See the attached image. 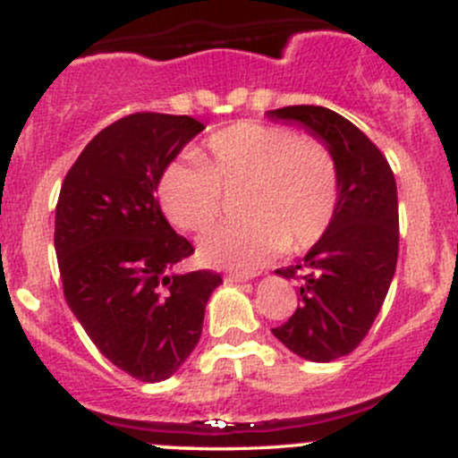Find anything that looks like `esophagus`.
<instances>
[{
  "label": "esophagus",
  "instance_id": "obj_1",
  "mask_svg": "<svg viewBox=\"0 0 458 458\" xmlns=\"http://www.w3.org/2000/svg\"><path fill=\"white\" fill-rule=\"evenodd\" d=\"M254 274H241V271H233V274L225 276V280L228 283H248V280H252Z\"/></svg>",
  "mask_w": 458,
  "mask_h": 458
}]
</instances>
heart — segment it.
<instances>
[{
    "mask_svg": "<svg viewBox=\"0 0 458 458\" xmlns=\"http://www.w3.org/2000/svg\"><path fill=\"white\" fill-rule=\"evenodd\" d=\"M245 189L241 215L199 241L206 265L252 269L324 237L339 202V167L321 140L283 125L239 122L206 139V158L187 154L163 169L158 198L178 228L202 233L219 219L224 191Z\"/></svg>",
    "mask_w": 458,
    "mask_h": 458,
    "instance_id": "heart-1",
    "label": "heart"
}]
</instances>
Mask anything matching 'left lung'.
Returning a JSON list of instances; mask_svg holds the SVG:
<instances>
[{"label": "left lung", "mask_w": 458, "mask_h": 458, "mask_svg": "<svg viewBox=\"0 0 458 458\" xmlns=\"http://www.w3.org/2000/svg\"><path fill=\"white\" fill-rule=\"evenodd\" d=\"M267 117L302 125L339 167L333 224L298 265L276 269L300 280V298L289 321L271 330L293 354L328 363L365 339L386 298L398 263V189L383 152L335 110L286 106Z\"/></svg>", "instance_id": "8db88e82"}]
</instances>
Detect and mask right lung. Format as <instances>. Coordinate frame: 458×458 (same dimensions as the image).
Here are the masks:
<instances>
[{
  "mask_svg": "<svg viewBox=\"0 0 458 458\" xmlns=\"http://www.w3.org/2000/svg\"><path fill=\"white\" fill-rule=\"evenodd\" d=\"M204 128L187 114H128L90 140L60 187L54 248L64 300L110 363L143 383L189 359L221 284L210 269L174 271L193 245L154 198L163 169Z\"/></svg>",
  "mask_w": 458,
  "mask_h": 458,
  "instance_id": "1",
  "label": "right lung"
}]
</instances>
